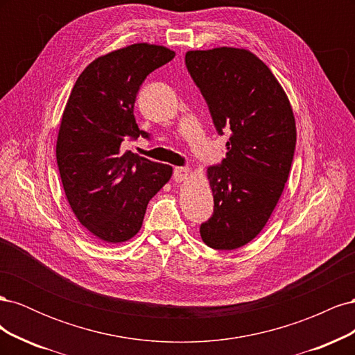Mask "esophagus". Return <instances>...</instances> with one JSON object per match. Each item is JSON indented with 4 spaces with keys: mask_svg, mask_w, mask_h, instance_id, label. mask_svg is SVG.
I'll return each instance as SVG.
<instances>
[{
    "mask_svg": "<svg viewBox=\"0 0 355 355\" xmlns=\"http://www.w3.org/2000/svg\"><path fill=\"white\" fill-rule=\"evenodd\" d=\"M189 176V168L188 167H176L173 171V179L176 182H184Z\"/></svg>",
    "mask_w": 355,
    "mask_h": 355,
    "instance_id": "esophagus-1",
    "label": "esophagus"
}]
</instances>
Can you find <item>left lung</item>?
Wrapping results in <instances>:
<instances>
[{
    "label": "left lung",
    "mask_w": 355,
    "mask_h": 355,
    "mask_svg": "<svg viewBox=\"0 0 355 355\" xmlns=\"http://www.w3.org/2000/svg\"><path fill=\"white\" fill-rule=\"evenodd\" d=\"M185 63L218 133L231 135L227 157L207 168L214 209L200 234L211 249L234 250L262 231L283 194L296 145L293 110L249 50H191Z\"/></svg>",
    "instance_id": "obj_1"
}]
</instances>
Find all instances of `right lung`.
Listing matches in <instances>:
<instances>
[{
    "instance_id": "add662e5",
    "label": "right lung",
    "mask_w": 355,
    "mask_h": 355,
    "mask_svg": "<svg viewBox=\"0 0 355 355\" xmlns=\"http://www.w3.org/2000/svg\"><path fill=\"white\" fill-rule=\"evenodd\" d=\"M175 58L163 46H127L94 59L75 83L59 127L56 158L69 206L83 227L106 243L130 240L142 227L146 206L173 168L130 151L139 136L133 114L149 73Z\"/></svg>"
}]
</instances>
